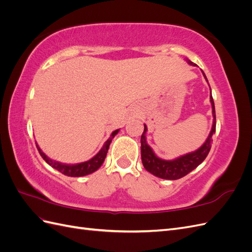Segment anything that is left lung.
<instances>
[{"instance_id": "1", "label": "left lung", "mask_w": 252, "mask_h": 252, "mask_svg": "<svg viewBox=\"0 0 252 252\" xmlns=\"http://www.w3.org/2000/svg\"><path fill=\"white\" fill-rule=\"evenodd\" d=\"M189 65L195 66L194 63L191 61L186 59ZM205 80L208 82L207 78L202 70ZM210 102L212 106V116H213V123L211 131L208 135L207 140L202 146L196 149L195 151L189 152L187 155L181 156L174 159H163L161 158L157 157V155L152 150V148L147 144L146 141V132H147V126L144 124V132L141 136V156H142V163L144 168L146 169L151 174L156 175L158 178L165 179V180H178L183 177H185L190 171L195 169L199 166L206 157L208 156L211 143H212V135L216 132V109H215V102L211 95V89H210Z\"/></svg>"}]
</instances>
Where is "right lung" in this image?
I'll return each instance as SVG.
<instances>
[{"label":"right lung","instance_id":"1","mask_svg":"<svg viewBox=\"0 0 252 252\" xmlns=\"http://www.w3.org/2000/svg\"><path fill=\"white\" fill-rule=\"evenodd\" d=\"M119 131H120V129H117V130H114L110 134V138L105 142L104 146L93 158L88 159V161H86V162L79 163V164H63V163H60L57 161H53V159H51L50 158H48L46 155L44 154V152L41 150V148L37 146L36 143L35 144H36V148H37V150H39L41 157L45 159V162L49 164L51 167H53V168L57 169L61 173L67 175V177H74V178L75 177H84V175H87V174H90V173L96 171L102 166L104 159L106 158V155H107V151L109 149V145H110L112 139L116 136V134H118Z\"/></svg>","mask_w":252,"mask_h":252}]
</instances>
